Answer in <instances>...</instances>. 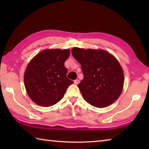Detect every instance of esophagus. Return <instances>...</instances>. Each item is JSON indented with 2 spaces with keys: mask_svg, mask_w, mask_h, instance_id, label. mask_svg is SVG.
I'll use <instances>...</instances> for the list:
<instances>
[{
  "mask_svg": "<svg viewBox=\"0 0 149 149\" xmlns=\"http://www.w3.org/2000/svg\"><path fill=\"white\" fill-rule=\"evenodd\" d=\"M79 79H75V80H74V84H75V85H78V84H79Z\"/></svg>",
  "mask_w": 149,
  "mask_h": 149,
  "instance_id": "esophagus-1",
  "label": "esophagus"
}]
</instances>
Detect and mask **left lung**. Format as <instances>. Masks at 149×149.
Listing matches in <instances>:
<instances>
[{
	"label": "left lung",
	"mask_w": 149,
	"mask_h": 149,
	"mask_svg": "<svg viewBox=\"0 0 149 149\" xmlns=\"http://www.w3.org/2000/svg\"><path fill=\"white\" fill-rule=\"evenodd\" d=\"M72 54L81 64L84 74V79L77 85L84 99L97 108L114 103L122 93L124 83V74L118 60L101 49L74 47Z\"/></svg>",
	"instance_id": "1"
}]
</instances>
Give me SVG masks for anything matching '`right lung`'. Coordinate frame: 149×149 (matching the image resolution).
Returning <instances> with one entry per match:
<instances>
[{"label":"right lung","instance_id":"add662e5","mask_svg":"<svg viewBox=\"0 0 149 149\" xmlns=\"http://www.w3.org/2000/svg\"><path fill=\"white\" fill-rule=\"evenodd\" d=\"M69 49H45L33 58L24 72V85L33 101L48 107L61 100L74 81L68 79L64 62Z\"/></svg>","mask_w":149,"mask_h":149}]
</instances>
